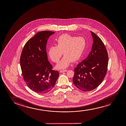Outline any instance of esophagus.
<instances>
[{"label":"esophagus","instance_id":"34e87169","mask_svg":"<svg viewBox=\"0 0 126 126\" xmlns=\"http://www.w3.org/2000/svg\"><path fill=\"white\" fill-rule=\"evenodd\" d=\"M67 70H61L60 71V73H63L64 72H66V71H67Z\"/></svg>","mask_w":126,"mask_h":126}]
</instances>
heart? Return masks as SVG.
I'll return each mask as SVG.
<instances>
[{"mask_svg": "<svg viewBox=\"0 0 126 126\" xmlns=\"http://www.w3.org/2000/svg\"><path fill=\"white\" fill-rule=\"evenodd\" d=\"M86 44V40L83 37L64 34L56 40V46H52L49 47L48 56L53 62L58 63L63 52L64 56L56 67L57 69L64 68L69 66L71 61L76 62L81 58Z\"/></svg>", "mask_w": 126, "mask_h": 126, "instance_id": "1", "label": "heart"}]
</instances>
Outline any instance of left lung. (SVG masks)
I'll use <instances>...</instances> for the list:
<instances>
[{"label": "left lung", "instance_id": "obj_1", "mask_svg": "<svg viewBox=\"0 0 126 126\" xmlns=\"http://www.w3.org/2000/svg\"><path fill=\"white\" fill-rule=\"evenodd\" d=\"M93 43L91 51L86 59L74 68L73 79L75 86L83 91H90L102 83L107 73L109 56L103 42L91 31Z\"/></svg>", "mask_w": 126, "mask_h": 126}]
</instances>
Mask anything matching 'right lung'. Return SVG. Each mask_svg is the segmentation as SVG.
Segmentation results:
<instances>
[{
	"instance_id": "1",
	"label": "right lung",
	"mask_w": 126,
	"mask_h": 126,
	"mask_svg": "<svg viewBox=\"0 0 126 126\" xmlns=\"http://www.w3.org/2000/svg\"><path fill=\"white\" fill-rule=\"evenodd\" d=\"M54 33L48 31L36 33L25 43L21 52L20 62L23 78L28 87L36 93L49 92L59 77V72L52 69L46 51L48 39Z\"/></svg>"
}]
</instances>
